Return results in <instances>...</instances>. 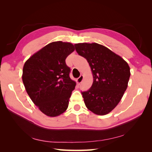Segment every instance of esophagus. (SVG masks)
<instances>
[{
  "label": "esophagus",
  "mask_w": 152,
  "mask_h": 152,
  "mask_svg": "<svg viewBox=\"0 0 152 152\" xmlns=\"http://www.w3.org/2000/svg\"><path fill=\"white\" fill-rule=\"evenodd\" d=\"M83 79V76H80L79 78H77V80H76L77 83H81Z\"/></svg>",
  "instance_id": "34e87169"
}]
</instances>
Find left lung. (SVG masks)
<instances>
[{
  "instance_id": "obj_1",
  "label": "left lung",
  "mask_w": 152,
  "mask_h": 152,
  "mask_svg": "<svg viewBox=\"0 0 152 152\" xmlns=\"http://www.w3.org/2000/svg\"><path fill=\"white\" fill-rule=\"evenodd\" d=\"M74 46L79 56L88 61L93 76L91 88L81 92L86 107L95 114H107L127 89L130 68L120 56L102 45L79 43Z\"/></svg>"
}]
</instances>
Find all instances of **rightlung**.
Here are the masks:
<instances>
[{
    "label": "right lung",
    "mask_w": 152,
    "mask_h": 152,
    "mask_svg": "<svg viewBox=\"0 0 152 152\" xmlns=\"http://www.w3.org/2000/svg\"><path fill=\"white\" fill-rule=\"evenodd\" d=\"M73 45L53 42L32 56L23 69L22 80L34 104L44 114L56 117L65 112L76 82L70 78L65 59Z\"/></svg>",
    "instance_id": "obj_1"
}]
</instances>
